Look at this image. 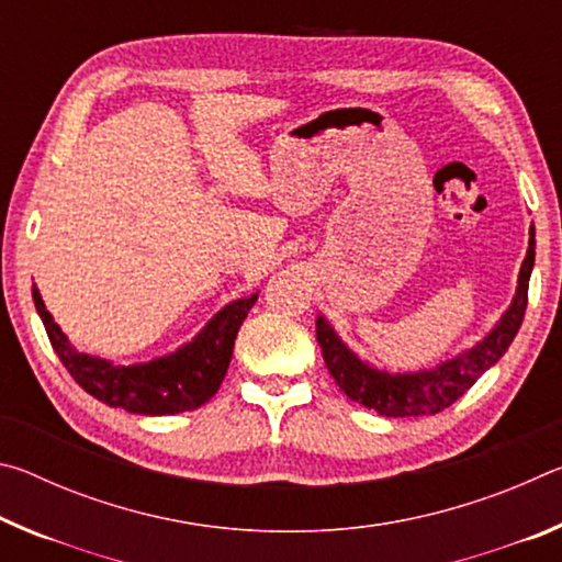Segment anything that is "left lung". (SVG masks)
Here are the masks:
<instances>
[{"mask_svg":"<svg viewBox=\"0 0 562 562\" xmlns=\"http://www.w3.org/2000/svg\"><path fill=\"white\" fill-rule=\"evenodd\" d=\"M536 262V231L530 227L528 255L520 265L518 290L506 315L473 349L463 351L456 359L441 361L436 369H424L414 374H389L364 364L357 355L341 345L335 329L325 317H317V341L329 374L351 402L372 408L382 416H431L449 408L475 384L486 369L506 355L513 337L518 335L522 315L528 304V280Z\"/></svg>","mask_w":562,"mask_h":562,"instance_id":"obj_1","label":"left lung"}]
</instances>
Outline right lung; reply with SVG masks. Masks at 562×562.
<instances>
[{"instance_id": "right-lung-1", "label": "right lung", "mask_w": 562, "mask_h": 562, "mask_svg": "<svg viewBox=\"0 0 562 562\" xmlns=\"http://www.w3.org/2000/svg\"><path fill=\"white\" fill-rule=\"evenodd\" d=\"M32 297L54 351L83 392L109 406L126 408L131 414L166 416L193 412L217 392L231 367L237 329L258 294L225 304L201 335L173 355L128 367L111 364L109 359L89 357L74 349L61 327L52 319L40 290L34 288Z\"/></svg>"}]
</instances>
